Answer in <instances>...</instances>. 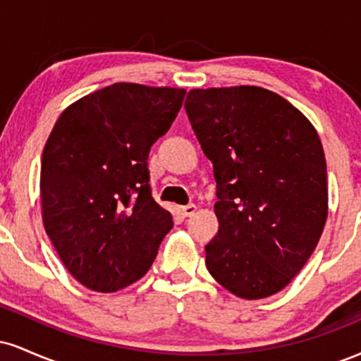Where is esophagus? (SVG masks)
I'll return each instance as SVG.
<instances>
[{
  "label": "esophagus",
  "instance_id": "obj_1",
  "mask_svg": "<svg viewBox=\"0 0 361 361\" xmlns=\"http://www.w3.org/2000/svg\"><path fill=\"white\" fill-rule=\"evenodd\" d=\"M180 212H181V215H183V217H192V215L197 212V205L188 204V205L180 207Z\"/></svg>",
  "mask_w": 361,
  "mask_h": 361
}]
</instances>
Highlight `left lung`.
Segmentation results:
<instances>
[{
	"label": "left lung",
	"instance_id": "1",
	"mask_svg": "<svg viewBox=\"0 0 361 361\" xmlns=\"http://www.w3.org/2000/svg\"><path fill=\"white\" fill-rule=\"evenodd\" d=\"M185 110L217 183L207 270L241 299L270 297L302 270L324 229L327 173L316 128L259 86L192 90Z\"/></svg>",
	"mask_w": 361,
	"mask_h": 361
}]
</instances>
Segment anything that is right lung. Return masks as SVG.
Masks as SVG:
<instances>
[{
    "instance_id": "obj_1",
    "label": "right lung",
    "mask_w": 361,
    "mask_h": 361,
    "mask_svg": "<svg viewBox=\"0 0 361 361\" xmlns=\"http://www.w3.org/2000/svg\"><path fill=\"white\" fill-rule=\"evenodd\" d=\"M185 93L115 82L69 105L45 142V233L90 290L117 292L142 279L171 231V214L151 195L147 157Z\"/></svg>"
}]
</instances>
